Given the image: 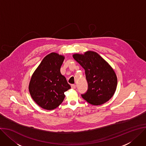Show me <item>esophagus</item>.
Masks as SVG:
<instances>
[{
  "mask_svg": "<svg viewBox=\"0 0 146 146\" xmlns=\"http://www.w3.org/2000/svg\"><path fill=\"white\" fill-rule=\"evenodd\" d=\"M71 87L73 88V89H75L76 88V84H72L71 85Z\"/></svg>",
  "mask_w": 146,
  "mask_h": 146,
  "instance_id": "34e87169",
  "label": "esophagus"
}]
</instances>
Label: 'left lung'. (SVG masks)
Here are the masks:
<instances>
[{"label":"left lung","instance_id":"left-lung-1","mask_svg":"<svg viewBox=\"0 0 146 146\" xmlns=\"http://www.w3.org/2000/svg\"><path fill=\"white\" fill-rule=\"evenodd\" d=\"M73 57L85 70L88 89L82 94L83 99L94 105L110 100L117 86V77L111 66L95 52L74 54Z\"/></svg>","mask_w":146,"mask_h":146}]
</instances>
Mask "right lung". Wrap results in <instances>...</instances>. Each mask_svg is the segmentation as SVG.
<instances>
[{
  "label": "right lung",
  "instance_id": "right-lung-1",
  "mask_svg": "<svg viewBox=\"0 0 146 146\" xmlns=\"http://www.w3.org/2000/svg\"><path fill=\"white\" fill-rule=\"evenodd\" d=\"M64 59L63 56L51 53L43 59L31 77V96L45 110L57 108L65 97L64 92L71 88L60 70Z\"/></svg>",
  "mask_w": 146,
  "mask_h": 146
}]
</instances>
